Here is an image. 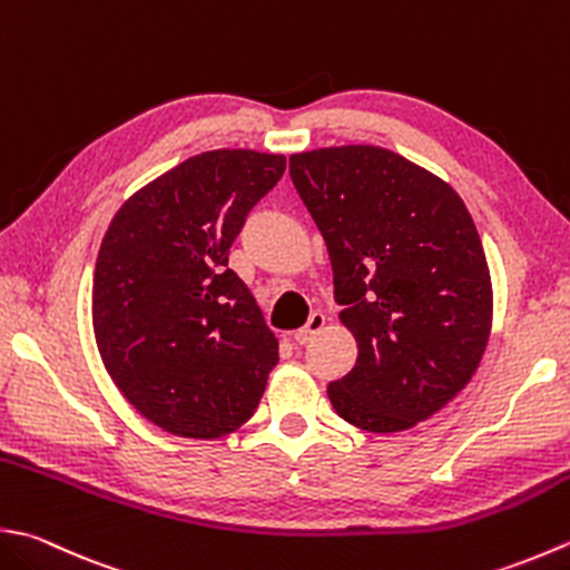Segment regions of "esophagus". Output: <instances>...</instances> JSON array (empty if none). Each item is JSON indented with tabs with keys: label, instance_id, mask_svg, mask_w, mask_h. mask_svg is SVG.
I'll list each match as a JSON object with an SVG mask.
<instances>
[{
	"label": "esophagus",
	"instance_id": "1",
	"mask_svg": "<svg viewBox=\"0 0 570 570\" xmlns=\"http://www.w3.org/2000/svg\"><path fill=\"white\" fill-rule=\"evenodd\" d=\"M323 326H326V316H323V314H311L306 326L298 328V331L294 333V341H296L298 345H306L311 338L316 336V333H318Z\"/></svg>",
	"mask_w": 570,
	"mask_h": 570
}]
</instances>
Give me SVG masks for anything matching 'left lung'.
Returning <instances> with one entry per match:
<instances>
[{"label": "left lung", "mask_w": 570, "mask_h": 570, "mask_svg": "<svg viewBox=\"0 0 570 570\" xmlns=\"http://www.w3.org/2000/svg\"><path fill=\"white\" fill-rule=\"evenodd\" d=\"M288 173L323 234L358 361L328 385L333 410L400 432L472 381L492 328V278L462 197L377 145L296 153Z\"/></svg>", "instance_id": "obj_1"}]
</instances>
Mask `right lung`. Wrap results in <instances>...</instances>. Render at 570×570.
<instances>
[{"label":"right lung","instance_id":"add662e5","mask_svg":"<svg viewBox=\"0 0 570 570\" xmlns=\"http://www.w3.org/2000/svg\"><path fill=\"white\" fill-rule=\"evenodd\" d=\"M284 170V155L199 153L138 189L100 242V358L122 397L165 432L225 438L259 405L278 341L229 269V247Z\"/></svg>","mask_w":570,"mask_h":570}]
</instances>
